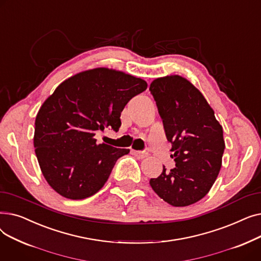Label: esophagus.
Segmentation results:
<instances>
[{"label":"esophagus","mask_w":261,"mask_h":261,"mask_svg":"<svg viewBox=\"0 0 261 261\" xmlns=\"http://www.w3.org/2000/svg\"><path fill=\"white\" fill-rule=\"evenodd\" d=\"M133 153L135 154V156H138L139 159H145L149 154L147 151H135V150H133Z\"/></svg>","instance_id":"obj_1"}]
</instances>
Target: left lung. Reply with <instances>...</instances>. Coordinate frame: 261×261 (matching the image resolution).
<instances>
[{
    "label": "left lung",
    "mask_w": 261,
    "mask_h": 261,
    "mask_svg": "<svg viewBox=\"0 0 261 261\" xmlns=\"http://www.w3.org/2000/svg\"><path fill=\"white\" fill-rule=\"evenodd\" d=\"M175 167L150 180L155 194L172 206L194 204L206 196L222 165V126L202 93L181 76H166L150 85Z\"/></svg>",
    "instance_id": "8db88e82"
}]
</instances>
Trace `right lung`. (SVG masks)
I'll use <instances>...</instances> for the list:
<instances>
[{
  "label": "right lung",
  "mask_w": 261,
  "mask_h": 261,
  "mask_svg": "<svg viewBox=\"0 0 261 261\" xmlns=\"http://www.w3.org/2000/svg\"><path fill=\"white\" fill-rule=\"evenodd\" d=\"M147 82L106 67L81 72L63 81L41 106L35 121L34 146L50 187L64 198L95 195L116 161L129 149L96 144L97 131H118L120 113Z\"/></svg>",
  "instance_id": "1"
}]
</instances>
